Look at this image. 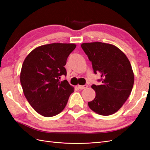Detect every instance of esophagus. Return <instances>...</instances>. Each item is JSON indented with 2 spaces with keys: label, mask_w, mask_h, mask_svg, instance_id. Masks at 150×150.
<instances>
[{
  "label": "esophagus",
  "mask_w": 150,
  "mask_h": 150,
  "mask_svg": "<svg viewBox=\"0 0 150 150\" xmlns=\"http://www.w3.org/2000/svg\"><path fill=\"white\" fill-rule=\"evenodd\" d=\"M77 87H78V88H79V89H84L88 88V86H87V85H83V86L78 85Z\"/></svg>",
  "instance_id": "34e87169"
}]
</instances>
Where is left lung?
I'll return each mask as SVG.
<instances>
[{"instance_id":"obj_1","label":"left lung","mask_w":150,"mask_h":150,"mask_svg":"<svg viewBox=\"0 0 150 150\" xmlns=\"http://www.w3.org/2000/svg\"><path fill=\"white\" fill-rule=\"evenodd\" d=\"M81 47L91 62L94 73L99 74L101 84H93L95 99L88 102L94 112L113 114L123 106L133 88L134 75L128 59L120 48L102 42L84 43Z\"/></svg>"}]
</instances>
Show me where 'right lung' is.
Returning <instances> with one entry per match:
<instances>
[{
    "mask_svg": "<svg viewBox=\"0 0 150 150\" xmlns=\"http://www.w3.org/2000/svg\"><path fill=\"white\" fill-rule=\"evenodd\" d=\"M76 47L74 43L41 45L30 52L24 60L20 82L25 98L36 112L45 117L61 112L74 88L67 80L64 67L67 58Z\"/></svg>",
    "mask_w": 150,
    "mask_h": 150,
    "instance_id": "right-lung-1",
    "label": "right lung"
}]
</instances>
